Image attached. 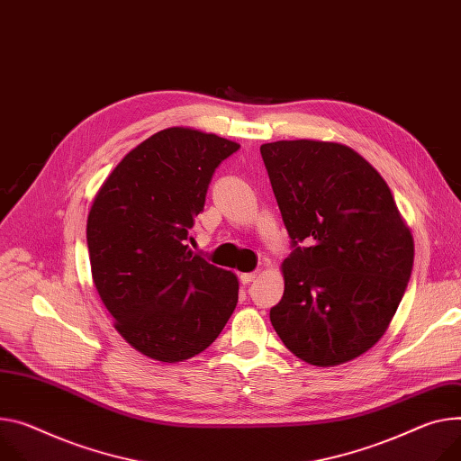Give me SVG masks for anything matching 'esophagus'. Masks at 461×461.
I'll use <instances>...</instances> for the list:
<instances>
[{
    "mask_svg": "<svg viewBox=\"0 0 461 461\" xmlns=\"http://www.w3.org/2000/svg\"><path fill=\"white\" fill-rule=\"evenodd\" d=\"M257 275H258V271H253V273H241V275H240V280L243 282V285H249V282H253V280L257 278Z\"/></svg>",
    "mask_w": 461,
    "mask_h": 461,
    "instance_id": "esophagus-1",
    "label": "esophagus"
}]
</instances>
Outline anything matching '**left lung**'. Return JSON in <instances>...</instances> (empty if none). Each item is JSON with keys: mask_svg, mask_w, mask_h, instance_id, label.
<instances>
[{"mask_svg": "<svg viewBox=\"0 0 461 461\" xmlns=\"http://www.w3.org/2000/svg\"><path fill=\"white\" fill-rule=\"evenodd\" d=\"M294 245L285 295L269 320L290 352L336 367L387 330L408 286L413 236L382 175L352 148L323 140L262 144Z\"/></svg>", "mask_w": 461, "mask_h": 461, "instance_id": "obj_1", "label": "left lung"}]
</instances>
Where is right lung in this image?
I'll use <instances>...</instances> for the list:
<instances>
[{
    "instance_id": "1",
    "label": "right lung",
    "mask_w": 461,
    "mask_h": 461,
    "mask_svg": "<svg viewBox=\"0 0 461 461\" xmlns=\"http://www.w3.org/2000/svg\"><path fill=\"white\" fill-rule=\"evenodd\" d=\"M240 144L167 127L129 151L86 221L94 286L114 329L144 357L176 364L214 343L238 303V276L195 255L188 230L216 167Z\"/></svg>"
}]
</instances>
